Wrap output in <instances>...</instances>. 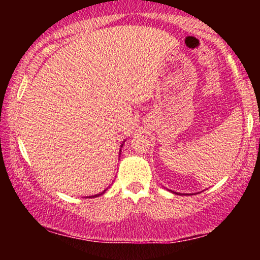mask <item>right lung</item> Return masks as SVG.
I'll return each instance as SVG.
<instances>
[{
  "mask_svg": "<svg viewBox=\"0 0 260 260\" xmlns=\"http://www.w3.org/2000/svg\"><path fill=\"white\" fill-rule=\"evenodd\" d=\"M102 194H104V191H103V193H101V194H97V195H93V197H88V198H95V197H99V195H102Z\"/></svg>",
  "mask_w": 260,
  "mask_h": 260,
  "instance_id": "add662e5",
  "label": "right lung"
}]
</instances>
